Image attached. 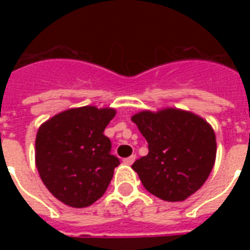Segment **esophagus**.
<instances>
[{
	"label": "esophagus",
	"mask_w": 250,
	"mask_h": 250,
	"mask_svg": "<svg viewBox=\"0 0 250 250\" xmlns=\"http://www.w3.org/2000/svg\"><path fill=\"white\" fill-rule=\"evenodd\" d=\"M135 159H136V155H135V154H132L131 157L123 159V162H125V165H132V163L135 162Z\"/></svg>",
	"instance_id": "esophagus-1"
}]
</instances>
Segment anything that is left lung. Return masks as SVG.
<instances>
[{
    "label": "left lung",
    "instance_id": "8db88e82",
    "mask_svg": "<svg viewBox=\"0 0 250 250\" xmlns=\"http://www.w3.org/2000/svg\"><path fill=\"white\" fill-rule=\"evenodd\" d=\"M131 120L148 143V154L132 165L147 191L177 202L205 184L217 152L215 134L206 120L178 108L142 111Z\"/></svg>",
    "mask_w": 250,
    "mask_h": 250
}]
</instances>
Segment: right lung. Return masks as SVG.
I'll return each mask as SVG.
<instances>
[{
  "label": "right lung",
  "mask_w": 250,
  "mask_h": 250,
  "mask_svg": "<svg viewBox=\"0 0 250 250\" xmlns=\"http://www.w3.org/2000/svg\"><path fill=\"white\" fill-rule=\"evenodd\" d=\"M115 114L114 108L85 105L62 111L40 125L36 167L46 188L62 204L85 208L105 193L120 163L103 134Z\"/></svg>",
  "instance_id": "obj_1"
}]
</instances>
